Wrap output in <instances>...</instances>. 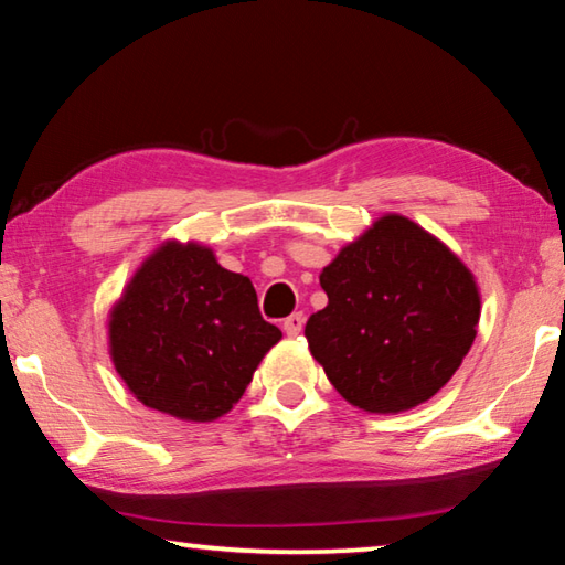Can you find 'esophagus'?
I'll return each mask as SVG.
<instances>
[{
  "label": "esophagus",
  "instance_id": "1",
  "mask_svg": "<svg viewBox=\"0 0 565 565\" xmlns=\"http://www.w3.org/2000/svg\"><path fill=\"white\" fill-rule=\"evenodd\" d=\"M303 321H306V317H303L301 311H296V313H291V317H286L284 319V333H286V337H299L301 329H303Z\"/></svg>",
  "mask_w": 565,
  "mask_h": 565
}]
</instances>
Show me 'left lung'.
Segmentation results:
<instances>
[{
    "label": "left lung",
    "mask_w": 565,
    "mask_h": 565,
    "mask_svg": "<svg viewBox=\"0 0 565 565\" xmlns=\"http://www.w3.org/2000/svg\"><path fill=\"white\" fill-rule=\"evenodd\" d=\"M319 281L329 303L303 337L333 388L369 414H401L436 396L476 339V276L401 214L376 218Z\"/></svg>",
    "instance_id": "1"
}]
</instances>
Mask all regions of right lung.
Returning <instances> with one entry per match:
<instances>
[{
  "mask_svg": "<svg viewBox=\"0 0 565 565\" xmlns=\"http://www.w3.org/2000/svg\"><path fill=\"white\" fill-rule=\"evenodd\" d=\"M281 331L264 321L248 276L204 244L154 248L109 311V356L141 404L209 424L244 396Z\"/></svg>",
  "mask_w": 565,
  "mask_h": 565,
  "instance_id": "1",
  "label": "right lung"
}]
</instances>
